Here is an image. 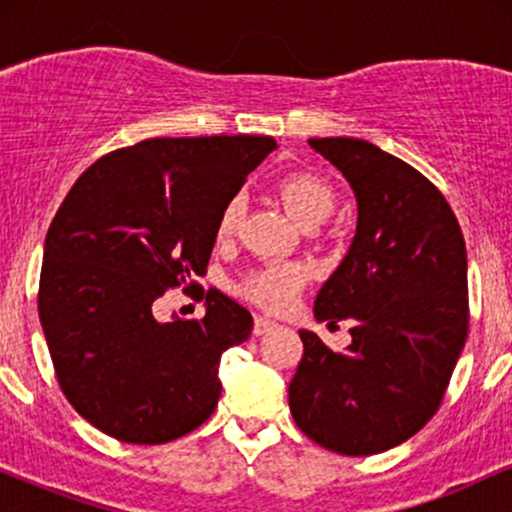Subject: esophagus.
I'll use <instances>...</instances> for the list:
<instances>
[{
	"label": "esophagus",
	"mask_w": 512,
	"mask_h": 512,
	"mask_svg": "<svg viewBox=\"0 0 512 512\" xmlns=\"http://www.w3.org/2000/svg\"><path fill=\"white\" fill-rule=\"evenodd\" d=\"M274 327H276L274 320H269V317L257 315V317H255V327H252V334H255V337H262V334L272 332Z\"/></svg>",
	"instance_id": "1"
}]
</instances>
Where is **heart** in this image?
Wrapping results in <instances>:
<instances>
[{"mask_svg": "<svg viewBox=\"0 0 512 512\" xmlns=\"http://www.w3.org/2000/svg\"><path fill=\"white\" fill-rule=\"evenodd\" d=\"M276 195L281 197L284 207L301 226H317L334 209L332 185L308 170H293V173L281 175L276 180ZM240 209H243V199L238 195L226 199L219 211V219H216V238L223 240L236 231ZM305 281H308V272L303 264L269 262L245 276L240 291L262 308L284 310L296 301Z\"/></svg>", "mask_w": 512, "mask_h": 512, "instance_id": "b5f03b06", "label": "heart"}]
</instances>
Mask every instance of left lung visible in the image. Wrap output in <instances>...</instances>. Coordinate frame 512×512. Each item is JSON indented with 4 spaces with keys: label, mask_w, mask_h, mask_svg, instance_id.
I'll return each mask as SVG.
<instances>
[{
    "label": "left lung",
    "mask_w": 512,
    "mask_h": 512,
    "mask_svg": "<svg viewBox=\"0 0 512 512\" xmlns=\"http://www.w3.org/2000/svg\"><path fill=\"white\" fill-rule=\"evenodd\" d=\"M308 144L342 170L358 204L356 236L315 317L354 327L344 351L298 332L289 407L322 448L375 455L419 433L443 402L467 342V248L438 187L402 158L354 137Z\"/></svg>",
    "instance_id": "left-lung-1"
}]
</instances>
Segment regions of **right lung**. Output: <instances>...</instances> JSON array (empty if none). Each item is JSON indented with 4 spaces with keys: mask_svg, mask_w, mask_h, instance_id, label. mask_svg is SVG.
Wrapping results in <instances>:
<instances>
[{
    "mask_svg": "<svg viewBox=\"0 0 512 512\" xmlns=\"http://www.w3.org/2000/svg\"><path fill=\"white\" fill-rule=\"evenodd\" d=\"M272 137H163L81 173L45 236L38 315L64 397L105 436L158 445L195 431L221 397L219 361L252 315L207 293L202 320L158 322L154 301L195 289L228 197Z\"/></svg>",
    "mask_w": 512,
    "mask_h": 512,
    "instance_id": "1",
    "label": "right lung"
}]
</instances>
